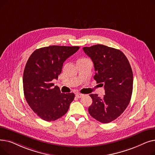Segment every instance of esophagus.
<instances>
[{
    "label": "esophagus",
    "mask_w": 155,
    "mask_h": 155,
    "mask_svg": "<svg viewBox=\"0 0 155 155\" xmlns=\"http://www.w3.org/2000/svg\"><path fill=\"white\" fill-rule=\"evenodd\" d=\"M84 95V94H79V93H77V94H75L76 97H77V98H78V99H79V98H81V97H82Z\"/></svg>",
    "instance_id": "1"
}]
</instances>
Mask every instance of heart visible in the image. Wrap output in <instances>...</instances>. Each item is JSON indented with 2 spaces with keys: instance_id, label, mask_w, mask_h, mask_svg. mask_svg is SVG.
<instances>
[{
  "instance_id": "obj_1",
  "label": "heart",
  "mask_w": 155,
  "mask_h": 155,
  "mask_svg": "<svg viewBox=\"0 0 155 155\" xmlns=\"http://www.w3.org/2000/svg\"><path fill=\"white\" fill-rule=\"evenodd\" d=\"M82 60H83V59H82Z\"/></svg>"
}]
</instances>
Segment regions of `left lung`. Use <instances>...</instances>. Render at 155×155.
Instances as JSON below:
<instances>
[{
  "instance_id": "1",
  "label": "left lung",
  "mask_w": 155,
  "mask_h": 155,
  "mask_svg": "<svg viewBox=\"0 0 155 155\" xmlns=\"http://www.w3.org/2000/svg\"><path fill=\"white\" fill-rule=\"evenodd\" d=\"M92 59L95 72L94 79L104 85L102 98L90 94L92 104L88 107L90 115L102 123L117 119L126 110L131 101L133 74L125 54L117 49L102 45L84 47Z\"/></svg>"
}]
</instances>
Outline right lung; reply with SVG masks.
I'll list each match as a JSON object with an SVG mask.
<instances>
[{
	"mask_svg": "<svg viewBox=\"0 0 155 155\" xmlns=\"http://www.w3.org/2000/svg\"><path fill=\"white\" fill-rule=\"evenodd\" d=\"M79 48L50 46L37 49L29 56L23 73L24 94L31 109L41 119L53 121L67 112L75 94L61 93L51 82L58 79L64 61Z\"/></svg>",
	"mask_w": 155,
	"mask_h": 155,
	"instance_id": "add662e5",
	"label": "right lung"
}]
</instances>
